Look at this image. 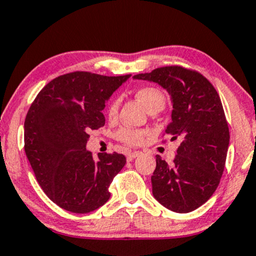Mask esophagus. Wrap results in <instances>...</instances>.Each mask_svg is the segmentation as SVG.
Listing matches in <instances>:
<instances>
[{"label": "esophagus", "mask_w": 256, "mask_h": 256, "mask_svg": "<svg viewBox=\"0 0 256 256\" xmlns=\"http://www.w3.org/2000/svg\"><path fill=\"white\" fill-rule=\"evenodd\" d=\"M140 154H142L140 151H132V152L130 151V152H128V156H126V157H128V160H134L136 157L140 156Z\"/></svg>", "instance_id": "34e87169"}]
</instances>
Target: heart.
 Here are the masks:
<instances>
[{
  "label": "heart",
  "mask_w": 256,
  "mask_h": 256,
  "mask_svg": "<svg viewBox=\"0 0 256 256\" xmlns=\"http://www.w3.org/2000/svg\"><path fill=\"white\" fill-rule=\"evenodd\" d=\"M136 96H137L138 99H140L142 102H143V104L146 106L150 111L156 108H163L164 105H166V96H164V93L162 92L160 88H157V87H139V88L136 90ZM119 104H120V99L119 98L112 99V102H110L108 108V114L111 118L116 117V114H117ZM145 134H146V131L144 130H136V128H120V130L116 134V137H117L118 140H120L125 144L139 145L144 142Z\"/></svg>",
  "instance_id": "heart-1"
}]
</instances>
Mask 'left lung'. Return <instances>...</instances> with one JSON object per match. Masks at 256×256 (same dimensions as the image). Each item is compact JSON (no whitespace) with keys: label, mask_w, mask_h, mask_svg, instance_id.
<instances>
[{"label":"left lung","mask_w":256,"mask_h":256,"mask_svg":"<svg viewBox=\"0 0 256 256\" xmlns=\"http://www.w3.org/2000/svg\"><path fill=\"white\" fill-rule=\"evenodd\" d=\"M134 78L160 84L169 92L174 110L166 134L171 140H182L170 166L156 156L152 194L171 212H192L212 196L226 166L230 136L218 93L206 76L182 66Z\"/></svg>","instance_id":"8db88e82"}]
</instances>
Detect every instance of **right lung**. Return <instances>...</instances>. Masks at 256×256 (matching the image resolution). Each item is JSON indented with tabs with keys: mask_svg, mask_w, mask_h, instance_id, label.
I'll use <instances>...</instances> for the list:
<instances>
[{
	"mask_svg": "<svg viewBox=\"0 0 256 256\" xmlns=\"http://www.w3.org/2000/svg\"><path fill=\"white\" fill-rule=\"evenodd\" d=\"M131 74L106 76L72 72L42 88L24 120V151L44 194L67 212L86 214L108 202L110 184L124 168V154L86 150L90 130L105 125L102 110Z\"/></svg>",
	"mask_w": 256,
	"mask_h": 256,
	"instance_id": "right-lung-1",
	"label": "right lung"
}]
</instances>
